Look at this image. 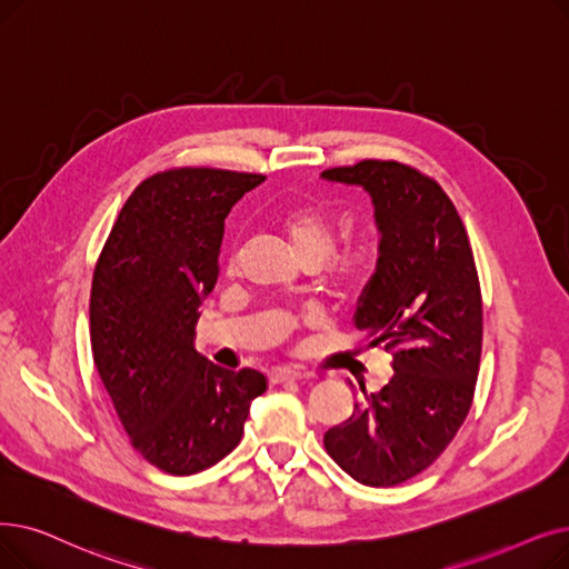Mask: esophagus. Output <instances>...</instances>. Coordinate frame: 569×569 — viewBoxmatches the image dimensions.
Returning a JSON list of instances; mask_svg holds the SVG:
<instances>
[{
  "instance_id": "obj_1",
  "label": "esophagus",
  "mask_w": 569,
  "mask_h": 569,
  "mask_svg": "<svg viewBox=\"0 0 569 569\" xmlns=\"http://www.w3.org/2000/svg\"><path fill=\"white\" fill-rule=\"evenodd\" d=\"M313 377L311 372H305V369H295V367H279V369H271L269 381L271 383H286V381H302Z\"/></svg>"
}]
</instances>
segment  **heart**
Masks as SVG:
<instances>
[{"mask_svg": "<svg viewBox=\"0 0 569 569\" xmlns=\"http://www.w3.org/2000/svg\"><path fill=\"white\" fill-rule=\"evenodd\" d=\"M283 232L295 246V251L300 253L305 262H323L335 251L337 243V226L332 216L318 204H302L290 209L283 220ZM377 262L375 246L360 243L353 246V249H346L337 253L328 262L330 267V277L337 288L341 290H356L360 288L369 274H372Z\"/></svg>", "mask_w": 569, "mask_h": 569, "instance_id": "1", "label": "heart"}]
</instances>
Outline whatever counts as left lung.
<instances>
[{
  "label": "left lung",
  "instance_id": "obj_1",
  "mask_svg": "<svg viewBox=\"0 0 569 569\" xmlns=\"http://www.w3.org/2000/svg\"><path fill=\"white\" fill-rule=\"evenodd\" d=\"M362 186L381 232L353 323L392 351V377L326 432L330 458L365 486H398L449 447L472 407L483 307L462 220L437 181L395 160L326 169Z\"/></svg>",
  "mask_w": 569,
  "mask_h": 569
}]
</instances>
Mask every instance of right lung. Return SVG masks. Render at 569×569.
Returning a JSON list of instances; mask_svg holds the SVG:
<instances>
[{
    "label": "right lung",
    "instance_id": "1",
    "mask_svg": "<svg viewBox=\"0 0 569 569\" xmlns=\"http://www.w3.org/2000/svg\"><path fill=\"white\" fill-rule=\"evenodd\" d=\"M262 174L181 167L141 181L94 264L90 341L132 447L167 475L223 460L243 435L264 375L194 351L200 307L218 279L226 218Z\"/></svg>",
    "mask_w": 569,
    "mask_h": 569
}]
</instances>
